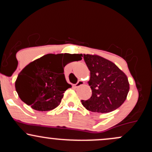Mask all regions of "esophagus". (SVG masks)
Instances as JSON below:
<instances>
[{
	"label": "esophagus",
	"instance_id": "34e87169",
	"mask_svg": "<svg viewBox=\"0 0 152 152\" xmlns=\"http://www.w3.org/2000/svg\"><path fill=\"white\" fill-rule=\"evenodd\" d=\"M83 84H84V81L79 80V81H78L77 83L75 84V87H76V88H78V87L82 86V85H83Z\"/></svg>",
	"mask_w": 152,
	"mask_h": 152
}]
</instances>
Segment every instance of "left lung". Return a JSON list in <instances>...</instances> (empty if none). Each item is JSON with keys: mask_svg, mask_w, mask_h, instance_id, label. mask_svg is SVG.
<instances>
[{"mask_svg": "<svg viewBox=\"0 0 152 152\" xmlns=\"http://www.w3.org/2000/svg\"><path fill=\"white\" fill-rule=\"evenodd\" d=\"M90 71L88 85L91 97L81 101L87 110L93 112L109 113L121 106L126 100L129 83L126 75L111 61L98 55L83 54Z\"/></svg>", "mask_w": 152, "mask_h": 152, "instance_id": "8db88e82", "label": "left lung"}]
</instances>
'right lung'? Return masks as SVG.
I'll use <instances>...</instances> for the list:
<instances>
[{
	"label": "right lung",
	"mask_w": 152,
	"mask_h": 152,
	"mask_svg": "<svg viewBox=\"0 0 152 152\" xmlns=\"http://www.w3.org/2000/svg\"><path fill=\"white\" fill-rule=\"evenodd\" d=\"M81 54H47L31 62L19 73L15 83L20 99L36 111H50L60 104L71 85L64 74L66 64L81 60Z\"/></svg>",
	"instance_id": "obj_1"
}]
</instances>
